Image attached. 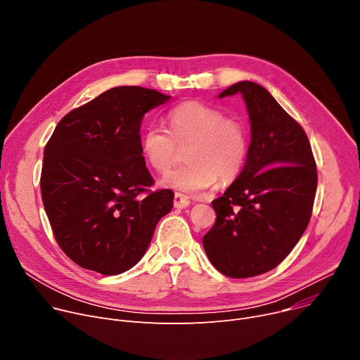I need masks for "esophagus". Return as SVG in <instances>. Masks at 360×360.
Masks as SVG:
<instances>
[{
    "mask_svg": "<svg viewBox=\"0 0 360 360\" xmlns=\"http://www.w3.org/2000/svg\"><path fill=\"white\" fill-rule=\"evenodd\" d=\"M189 204H191V201L188 200V197H185V195H182V193H175V197H174V207L175 208L184 210V208L189 207Z\"/></svg>",
    "mask_w": 360,
    "mask_h": 360,
    "instance_id": "1",
    "label": "esophagus"
}]
</instances>
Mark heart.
Masks as SVG:
<instances>
[{
    "instance_id": "b5f03b06",
    "label": "heart",
    "mask_w": 360,
    "mask_h": 360,
    "mask_svg": "<svg viewBox=\"0 0 360 360\" xmlns=\"http://www.w3.org/2000/svg\"><path fill=\"white\" fill-rule=\"evenodd\" d=\"M169 130L152 124L142 136V152L149 167L167 172L186 149L185 167L168 172L160 186L186 195H197L218 181H233L241 172L247 156L244 126L207 105L184 103L168 115Z\"/></svg>"
}]
</instances>
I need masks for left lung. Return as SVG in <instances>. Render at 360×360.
<instances>
[{
	"instance_id": "obj_1",
	"label": "left lung",
	"mask_w": 360,
	"mask_h": 360,
	"mask_svg": "<svg viewBox=\"0 0 360 360\" xmlns=\"http://www.w3.org/2000/svg\"><path fill=\"white\" fill-rule=\"evenodd\" d=\"M241 94L251 124L245 165L211 202L215 224L204 236L211 264L247 278L277 267L306 231L317 188L311 146L303 127L263 87L238 82L218 94Z\"/></svg>"
}]
</instances>
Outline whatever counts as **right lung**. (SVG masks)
Returning a JSON list of instances; mask_svg holds the SVG:
<instances>
[{
  "label": "right lung",
  "instance_id": "add662e5",
  "mask_svg": "<svg viewBox=\"0 0 360 360\" xmlns=\"http://www.w3.org/2000/svg\"><path fill=\"white\" fill-rule=\"evenodd\" d=\"M171 96L139 86L106 90L72 110L44 148L41 197L60 248L83 269L116 276L146 252L174 192L153 185L141 123Z\"/></svg>",
  "mask_w": 360,
  "mask_h": 360
}]
</instances>
